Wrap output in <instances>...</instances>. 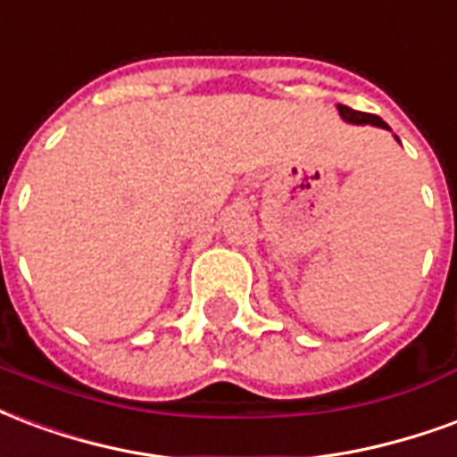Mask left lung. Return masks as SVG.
I'll return each mask as SVG.
<instances>
[{"label": "left lung", "mask_w": 457, "mask_h": 457, "mask_svg": "<svg viewBox=\"0 0 457 457\" xmlns=\"http://www.w3.org/2000/svg\"><path fill=\"white\" fill-rule=\"evenodd\" d=\"M336 109H338V114H341L343 121L358 123V126H365V123H370V126H378V129H387V131H392L387 123L382 121V119H379V116H375V114L355 112V109H351V106H343V104H338ZM395 138H397V136H395ZM397 141H399V138H397Z\"/></svg>", "instance_id": "obj_1"}]
</instances>
